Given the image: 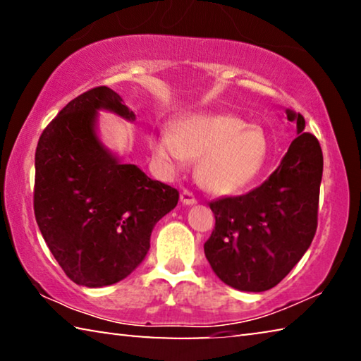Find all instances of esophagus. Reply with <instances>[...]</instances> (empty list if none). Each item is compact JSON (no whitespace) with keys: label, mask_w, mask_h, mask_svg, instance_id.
<instances>
[{"label":"esophagus","mask_w":361,"mask_h":361,"mask_svg":"<svg viewBox=\"0 0 361 361\" xmlns=\"http://www.w3.org/2000/svg\"><path fill=\"white\" fill-rule=\"evenodd\" d=\"M180 199L183 204H186V206H192V204H196V196L192 195L190 190H183L180 195Z\"/></svg>","instance_id":"esophagus-1"}]
</instances>
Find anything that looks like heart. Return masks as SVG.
I'll return each instance as SVG.
<instances>
[{"label": "heart", "instance_id": "1", "mask_svg": "<svg viewBox=\"0 0 361 361\" xmlns=\"http://www.w3.org/2000/svg\"><path fill=\"white\" fill-rule=\"evenodd\" d=\"M154 154L170 166L199 160L197 178L219 195L241 190L256 178L267 157L264 133L232 115H195L152 139Z\"/></svg>", "mask_w": 361, "mask_h": 361}]
</instances>
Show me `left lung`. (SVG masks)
<instances>
[{"mask_svg":"<svg viewBox=\"0 0 361 361\" xmlns=\"http://www.w3.org/2000/svg\"><path fill=\"white\" fill-rule=\"evenodd\" d=\"M297 137L277 170L250 192L212 201L215 227L204 252L220 281L264 292L282 281L310 248L318 228L322 150L305 118L287 110Z\"/></svg>","mask_w":361,"mask_h":361,"instance_id":"8db88e82","label":"left lung"}]
</instances>
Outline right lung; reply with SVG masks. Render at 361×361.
Returning a JSON list of instances; mask_svg holds the SVG:
<instances>
[{
  "label": "right lung",
  "instance_id": "1",
  "mask_svg": "<svg viewBox=\"0 0 361 361\" xmlns=\"http://www.w3.org/2000/svg\"><path fill=\"white\" fill-rule=\"evenodd\" d=\"M102 109L134 120L115 90L99 85L48 123L35 150V220L64 274L84 287L128 277L146 257L154 225L180 199L106 152L94 129Z\"/></svg>",
  "mask_w": 361,
  "mask_h": 361
}]
</instances>
